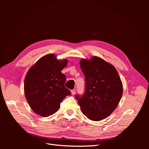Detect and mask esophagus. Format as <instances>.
Segmentation results:
<instances>
[{
	"label": "esophagus",
	"instance_id": "34e87169",
	"mask_svg": "<svg viewBox=\"0 0 149 149\" xmlns=\"http://www.w3.org/2000/svg\"><path fill=\"white\" fill-rule=\"evenodd\" d=\"M75 93H76V89H72V90H71V94H73V95H74Z\"/></svg>",
	"mask_w": 149,
	"mask_h": 149
}]
</instances>
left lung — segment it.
<instances>
[{"label": "left lung", "instance_id": "1", "mask_svg": "<svg viewBox=\"0 0 149 149\" xmlns=\"http://www.w3.org/2000/svg\"><path fill=\"white\" fill-rule=\"evenodd\" d=\"M80 67L84 74L83 95L75 97L84 116L98 121L109 116L118 106L123 95V84L112 65L97 56L81 59Z\"/></svg>", "mask_w": 149, "mask_h": 149}]
</instances>
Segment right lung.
Here are the masks:
<instances>
[{
  "mask_svg": "<svg viewBox=\"0 0 149 149\" xmlns=\"http://www.w3.org/2000/svg\"><path fill=\"white\" fill-rule=\"evenodd\" d=\"M68 61L58 60L53 54L39 59L26 73L24 93L30 107L42 117L51 116L58 110L60 103L71 94L65 83L66 76L61 71Z\"/></svg>",
  "mask_w": 149,
  "mask_h": 149,
  "instance_id": "obj_1",
  "label": "right lung"
}]
</instances>
